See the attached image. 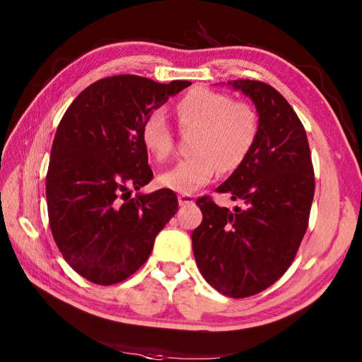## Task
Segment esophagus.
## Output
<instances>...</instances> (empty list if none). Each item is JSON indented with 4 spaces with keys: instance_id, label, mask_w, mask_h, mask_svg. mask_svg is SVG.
Here are the masks:
<instances>
[{
    "instance_id": "34e87169",
    "label": "esophagus",
    "mask_w": 362,
    "mask_h": 362,
    "mask_svg": "<svg viewBox=\"0 0 362 362\" xmlns=\"http://www.w3.org/2000/svg\"><path fill=\"white\" fill-rule=\"evenodd\" d=\"M193 196L191 194H179V205H189V204H193Z\"/></svg>"
}]
</instances>
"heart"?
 <instances>
[{"instance_id":"b5f03b06","label":"heart","mask_w":362,"mask_h":362,"mask_svg":"<svg viewBox=\"0 0 362 362\" xmlns=\"http://www.w3.org/2000/svg\"><path fill=\"white\" fill-rule=\"evenodd\" d=\"M182 126L196 127L194 156L160 174L158 183L175 193L188 194L210 183L219 169L233 173L257 143L259 122L255 109L244 101L205 87L189 90L177 104ZM144 148L157 160H166L174 151V136L165 115L152 112L141 126Z\"/></svg>"}]
</instances>
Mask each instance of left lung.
Here are the masks:
<instances>
[{
    "label": "left lung",
    "mask_w": 362,
    "mask_h": 362,
    "mask_svg": "<svg viewBox=\"0 0 362 362\" xmlns=\"http://www.w3.org/2000/svg\"><path fill=\"white\" fill-rule=\"evenodd\" d=\"M257 105L258 138L250 156L218 193L240 206L197 199L202 222L193 252L204 279L232 298L255 296L288 271L308 228L314 169L305 127L279 91L261 81H228Z\"/></svg>",
    "instance_id": "left-lung-1"
}]
</instances>
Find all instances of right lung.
I'll return each mask as SVG.
<instances>
[{"label": "right lung", "mask_w": 362, "mask_h": 362, "mask_svg": "<svg viewBox=\"0 0 362 362\" xmlns=\"http://www.w3.org/2000/svg\"><path fill=\"white\" fill-rule=\"evenodd\" d=\"M191 86L118 74L81 91L59 122L46 174L52 238L91 283L124 281L149 258L156 236L179 210L171 189L136 194L152 180L141 126Z\"/></svg>", "instance_id": "right-lung-1"}]
</instances>
